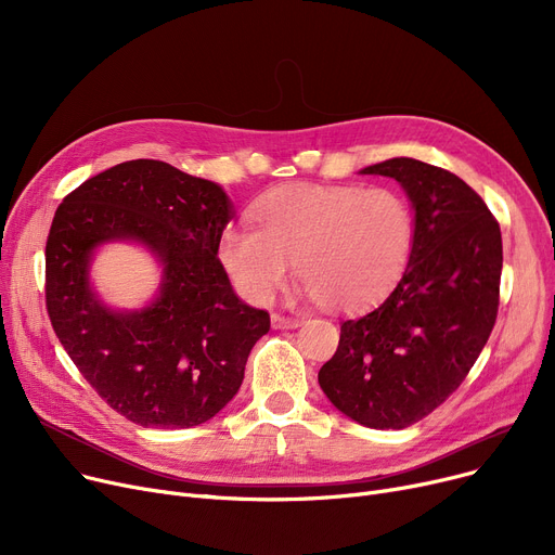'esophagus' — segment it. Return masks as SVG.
Wrapping results in <instances>:
<instances>
[{"mask_svg":"<svg viewBox=\"0 0 555 555\" xmlns=\"http://www.w3.org/2000/svg\"><path fill=\"white\" fill-rule=\"evenodd\" d=\"M297 326H299V319L283 317V314H272V328L287 331V328H297Z\"/></svg>","mask_w":555,"mask_h":555,"instance_id":"obj_1","label":"esophagus"}]
</instances>
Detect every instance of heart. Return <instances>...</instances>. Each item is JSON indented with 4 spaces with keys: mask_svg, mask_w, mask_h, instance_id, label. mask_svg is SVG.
<instances>
[{
    "mask_svg": "<svg viewBox=\"0 0 555 555\" xmlns=\"http://www.w3.org/2000/svg\"><path fill=\"white\" fill-rule=\"evenodd\" d=\"M258 230L229 224L218 256L241 293L268 304L289 260L304 293L333 310H358L387 295L410 266L416 222L389 189L287 184L251 209Z\"/></svg>",
    "mask_w": 555,
    "mask_h": 555,
    "instance_id": "1",
    "label": "heart"
}]
</instances>
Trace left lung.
Instances as JSON below:
<instances>
[{
	"mask_svg": "<svg viewBox=\"0 0 555 555\" xmlns=\"http://www.w3.org/2000/svg\"><path fill=\"white\" fill-rule=\"evenodd\" d=\"M410 197L416 241L398 285L341 322L319 387L337 410L373 429H402L446 402L490 337L500 306L502 231L454 172L412 157L360 170Z\"/></svg>",
	"mask_w": 555,
	"mask_h": 555,
	"instance_id": "1",
	"label": "left lung"
}]
</instances>
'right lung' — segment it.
I'll list each match as a JSON object with an SVG mask.
<instances>
[{"mask_svg":"<svg viewBox=\"0 0 555 555\" xmlns=\"http://www.w3.org/2000/svg\"><path fill=\"white\" fill-rule=\"evenodd\" d=\"M233 218L227 191L157 159L116 164L57 207L47 238V310L67 356L128 421L184 429L238 393L270 314L233 293L218 258ZM139 244L163 276L141 309L105 305L91 281L98 249Z\"/></svg>","mask_w":555,"mask_h":555,"instance_id":"right-lung-1","label":"right lung"}]
</instances>
